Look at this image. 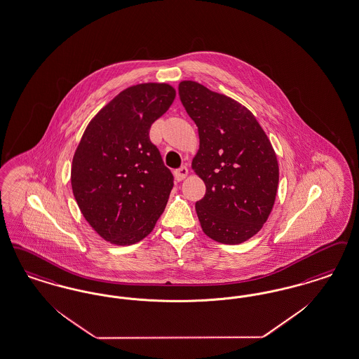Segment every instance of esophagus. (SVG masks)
I'll return each instance as SVG.
<instances>
[{
	"instance_id": "esophagus-1",
	"label": "esophagus",
	"mask_w": 359,
	"mask_h": 359,
	"mask_svg": "<svg viewBox=\"0 0 359 359\" xmlns=\"http://www.w3.org/2000/svg\"><path fill=\"white\" fill-rule=\"evenodd\" d=\"M187 175H188V168L186 165H182L179 170L175 171V177L177 182H182L183 179H186Z\"/></svg>"
}]
</instances>
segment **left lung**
Segmentation results:
<instances>
[{
  "instance_id": "8db88e82",
  "label": "left lung",
  "mask_w": 359,
  "mask_h": 359,
  "mask_svg": "<svg viewBox=\"0 0 359 359\" xmlns=\"http://www.w3.org/2000/svg\"><path fill=\"white\" fill-rule=\"evenodd\" d=\"M179 96L199 130L192 168L205 183L195 205L201 229L219 243H243L273 210L279 168L271 143L254 115L230 97L195 81H182Z\"/></svg>"
}]
</instances>
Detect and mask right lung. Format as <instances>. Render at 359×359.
Wrapping results in <instances>:
<instances>
[{
  "instance_id": "add662e5",
  "label": "right lung",
  "mask_w": 359,
  "mask_h": 359,
  "mask_svg": "<svg viewBox=\"0 0 359 359\" xmlns=\"http://www.w3.org/2000/svg\"><path fill=\"white\" fill-rule=\"evenodd\" d=\"M175 95L168 84L127 88L92 118L74 152V199L107 242H140L167 205L173 175L149 140V129Z\"/></svg>"
}]
</instances>
